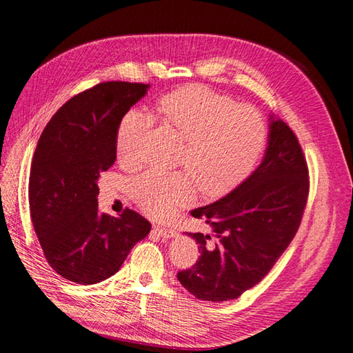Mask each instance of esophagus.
<instances>
[{"label":"esophagus","mask_w":353,"mask_h":353,"mask_svg":"<svg viewBox=\"0 0 353 353\" xmlns=\"http://www.w3.org/2000/svg\"><path fill=\"white\" fill-rule=\"evenodd\" d=\"M155 232L164 239H172V237L177 236V232L173 229H168V227H157Z\"/></svg>","instance_id":"obj_1"}]
</instances>
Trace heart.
Listing matches in <instances>:
<instances>
[{"label":"heart","instance_id":"obj_1","mask_svg":"<svg viewBox=\"0 0 353 353\" xmlns=\"http://www.w3.org/2000/svg\"><path fill=\"white\" fill-rule=\"evenodd\" d=\"M155 116L183 141L179 164L187 172L150 170L132 183L139 207L154 219H167L195 193L219 196L252 173L267 143V124L259 112L237 105L211 89L189 85L164 95ZM150 121L130 111L117 128V154L123 163L138 161L141 139Z\"/></svg>","mask_w":353,"mask_h":353}]
</instances>
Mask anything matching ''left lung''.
<instances>
[{"label":"left lung","instance_id":"obj_1","mask_svg":"<svg viewBox=\"0 0 353 353\" xmlns=\"http://www.w3.org/2000/svg\"><path fill=\"white\" fill-rule=\"evenodd\" d=\"M310 192L308 167L292 129L270 116L263 161L241 185L210 205L190 211L210 233H188L199 249L196 264L177 272L201 301L241 296L263 280L296 234Z\"/></svg>","mask_w":353,"mask_h":353}]
</instances>
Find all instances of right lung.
<instances>
[{"label": "right lung", "mask_w": 353, "mask_h": 353, "mask_svg": "<svg viewBox=\"0 0 353 353\" xmlns=\"http://www.w3.org/2000/svg\"><path fill=\"white\" fill-rule=\"evenodd\" d=\"M150 85L104 82L69 99L43 129L30 165V219L48 264L79 284H95L120 270L151 223L126 208L98 211V179L116 161L124 114Z\"/></svg>", "instance_id": "right-lung-1"}]
</instances>
